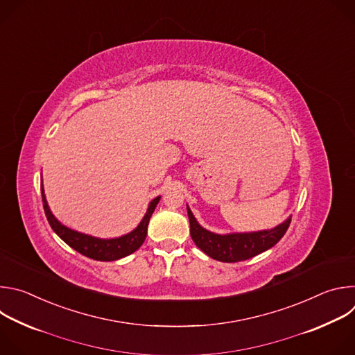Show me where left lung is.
I'll list each match as a JSON object with an SVG mask.
<instances>
[{
	"mask_svg": "<svg viewBox=\"0 0 355 355\" xmlns=\"http://www.w3.org/2000/svg\"><path fill=\"white\" fill-rule=\"evenodd\" d=\"M189 226H191V237L196 247L212 257L214 260L222 263H237L254 257L260 252L275 245L282 236L286 233L291 216L281 225L275 226L270 230L250 232V233H229V234H216L202 227L191 209L187 205Z\"/></svg>",
	"mask_w": 355,
	"mask_h": 355,
	"instance_id": "obj_1",
	"label": "left lung"
}]
</instances>
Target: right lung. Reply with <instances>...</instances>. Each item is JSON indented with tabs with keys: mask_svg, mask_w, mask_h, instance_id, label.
<instances>
[{
	"mask_svg": "<svg viewBox=\"0 0 355 355\" xmlns=\"http://www.w3.org/2000/svg\"><path fill=\"white\" fill-rule=\"evenodd\" d=\"M40 191H42L43 209H44L46 218L49 220V225L52 226V229L55 230V233L66 244H69L71 248L78 251L80 254H83L88 259L96 260V261H115V260L123 259V257L132 254V252H135L143 244V241L146 239L148 220H150L151 215H153V212L159 204V200L162 198V196H157L150 202L147 212L143 216L141 222L130 233L123 234L116 239H98V237H94L89 234L76 232V230L69 229L67 226L62 225L55 218V215L50 212V208L47 205V200L44 196L43 185L40 187Z\"/></svg>",
	"mask_w": 355,
	"mask_h": 355,
	"instance_id": "1",
	"label": "right lung"
}]
</instances>
